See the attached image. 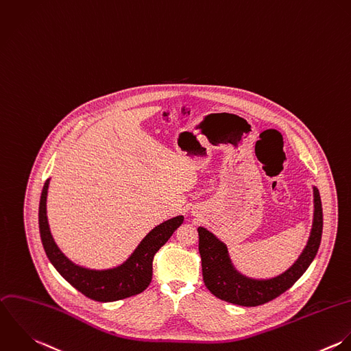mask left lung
<instances>
[{
  "instance_id": "1",
  "label": "left lung",
  "mask_w": 351,
  "mask_h": 351,
  "mask_svg": "<svg viewBox=\"0 0 351 351\" xmlns=\"http://www.w3.org/2000/svg\"><path fill=\"white\" fill-rule=\"evenodd\" d=\"M199 252L203 280L218 298L241 306L263 305L289 290L315 260L323 233V208L319 189L313 186V222L308 242L298 258L282 274L256 279L241 274L234 267L228 245L206 228H199Z\"/></svg>"
}]
</instances>
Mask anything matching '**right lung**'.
Wrapping results in <instances>:
<instances>
[{
    "label": "right lung",
    "mask_w": 351,
    "mask_h": 351,
    "mask_svg": "<svg viewBox=\"0 0 351 351\" xmlns=\"http://www.w3.org/2000/svg\"><path fill=\"white\" fill-rule=\"evenodd\" d=\"M50 178L45 182L39 203V233L43 249L60 272V275L86 297L99 301L112 302L128 298L144 291L152 279V260L155 253L167 242L184 222V217L178 215L155 226L147 234L130 256L113 268L94 269L69 260L57 246L47 221V191Z\"/></svg>",
    "instance_id": "1"
}]
</instances>
